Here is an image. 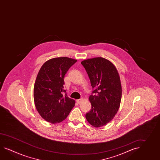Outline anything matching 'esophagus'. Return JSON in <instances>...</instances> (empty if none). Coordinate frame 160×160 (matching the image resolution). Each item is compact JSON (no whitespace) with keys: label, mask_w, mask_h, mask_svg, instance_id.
<instances>
[{"label":"esophagus","mask_w":160,"mask_h":160,"mask_svg":"<svg viewBox=\"0 0 160 160\" xmlns=\"http://www.w3.org/2000/svg\"><path fill=\"white\" fill-rule=\"evenodd\" d=\"M82 99H80L76 100V102L78 103V104H80V103H81V102H82Z\"/></svg>","instance_id":"34e87169"}]
</instances>
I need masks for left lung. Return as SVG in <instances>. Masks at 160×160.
<instances>
[{
    "instance_id": "1",
    "label": "left lung",
    "mask_w": 160,
    "mask_h": 160,
    "mask_svg": "<svg viewBox=\"0 0 160 160\" xmlns=\"http://www.w3.org/2000/svg\"><path fill=\"white\" fill-rule=\"evenodd\" d=\"M92 87L89 100L92 107L85 115L89 123L100 128L109 123L117 113L121 104L122 87L114 64L102 57L81 62Z\"/></svg>"
}]
</instances>
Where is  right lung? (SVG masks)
I'll use <instances>...</instances> for the list:
<instances>
[{"label":"right lung","instance_id":"add662e5","mask_svg":"<svg viewBox=\"0 0 160 160\" xmlns=\"http://www.w3.org/2000/svg\"><path fill=\"white\" fill-rule=\"evenodd\" d=\"M77 61L68 57H57L46 61L41 68L34 87L37 110L43 119L51 123L65 120L75 106L64 90V77Z\"/></svg>","mask_w":160,"mask_h":160}]
</instances>
